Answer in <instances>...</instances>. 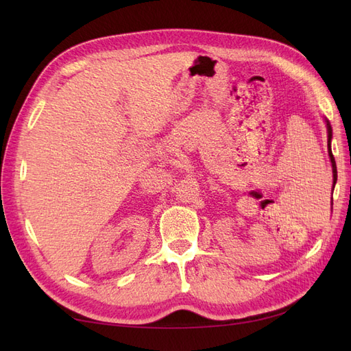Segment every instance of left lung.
I'll return each mask as SVG.
<instances>
[{
    "instance_id": "obj_1",
    "label": "left lung",
    "mask_w": 351,
    "mask_h": 351,
    "mask_svg": "<svg viewBox=\"0 0 351 351\" xmlns=\"http://www.w3.org/2000/svg\"><path fill=\"white\" fill-rule=\"evenodd\" d=\"M326 127H328V152L329 156H331V162H332V176H334V186L337 183V165H335V159L331 151V139H332V129H331V124L326 121Z\"/></svg>"
}]
</instances>
